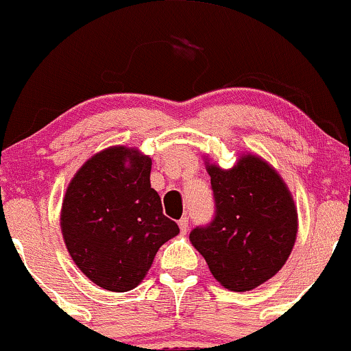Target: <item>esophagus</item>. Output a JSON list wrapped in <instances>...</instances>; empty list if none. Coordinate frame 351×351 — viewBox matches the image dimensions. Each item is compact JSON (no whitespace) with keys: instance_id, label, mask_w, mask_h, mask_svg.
Here are the masks:
<instances>
[{"instance_id":"obj_1","label":"esophagus","mask_w":351,"mask_h":351,"mask_svg":"<svg viewBox=\"0 0 351 351\" xmlns=\"http://www.w3.org/2000/svg\"><path fill=\"white\" fill-rule=\"evenodd\" d=\"M179 228L180 233H187V230H189V218H187V216L179 219Z\"/></svg>"}]
</instances>
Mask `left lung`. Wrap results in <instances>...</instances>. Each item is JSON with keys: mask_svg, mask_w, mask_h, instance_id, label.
<instances>
[{"mask_svg": "<svg viewBox=\"0 0 351 351\" xmlns=\"http://www.w3.org/2000/svg\"><path fill=\"white\" fill-rule=\"evenodd\" d=\"M216 216L189 240L225 289L245 292L272 279L298 238V208L287 184L267 160L241 154L231 169L204 160Z\"/></svg>", "mask_w": 351, "mask_h": 351, "instance_id": "1", "label": "left lung"}]
</instances>
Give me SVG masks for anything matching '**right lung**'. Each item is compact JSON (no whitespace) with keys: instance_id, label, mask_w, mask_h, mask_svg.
<instances>
[{"instance_id":"add662e5","label":"right lung","mask_w":351,"mask_h":351,"mask_svg":"<svg viewBox=\"0 0 351 351\" xmlns=\"http://www.w3.org/2000/svg\"><path fill=\"white\" fill-rule=\"evenodd\" d=\"M152 158L135 147L97 152L69 182L60 230L69 255L91 282L126 292L145 279L158 248L179 234L150 186Z\"/></svg>"}]
</instances>
